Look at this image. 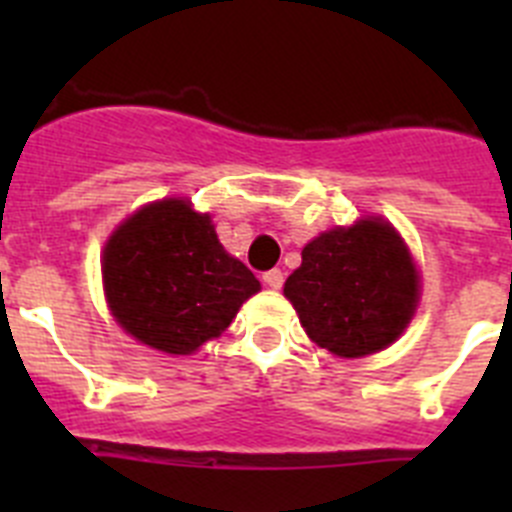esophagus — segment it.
Returning a JSON list of instances; mask_svg holds the SVG:
<instances>
[{"instance_id":"34e87169","label":"esophagus","mask_w":512,"mask_h":512,"mask_svg":"<svg viewBox=\"0 0 512 512\" xmlns=\"http://www.w3.org/2000/svg\"><path fill=\"white\" fill-rule=\"evenodd\" d=\"M264 284L266 287H271V289H282V284H284V274H282V269H269L264 274Z\"/></svg>"}]
</instances>
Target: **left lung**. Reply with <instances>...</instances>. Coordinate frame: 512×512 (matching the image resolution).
Wrapping results in <instances>:
<instances>
[{"label": "left lung", "mask_w": 512, "mask_h": 512, "mask_svg": "<svg viewBox=\"0 0 512 512\" xmlns=\"http://www.w3.org/2000/svg\"><path fill=\"white\" fill-rule=\"evenodd\" d=\"M284 295L312 341L356 359L382 351L408 328L418 271L395 228L372 217L307 243Z\"/></svg>", "instance_id": "1"}]
</instances>
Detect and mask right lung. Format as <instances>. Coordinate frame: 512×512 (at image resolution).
<instances>
[{
	"mask_svg": "<svg viewBox=\"0 0 512 512\" xmlns=\"http://www.w3.org/2000/svg\"><path fill=\"white\" fill-rule=\"evenodd\" d=\"M102 274L117 323L166 354L220 336L261 289L220 246L210 215L184 200L153 202L122 223L104 246Z\"/></svg>",
	"mask_w": 512,
	"mask_h": 512,
	"instance_id": "add662e5",
	"label": "right lung"
}]
</instances>
